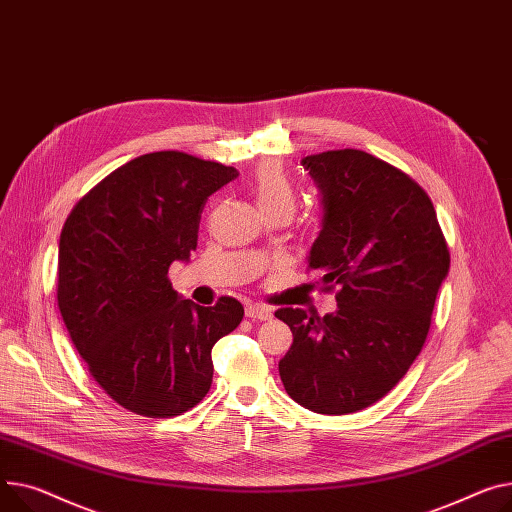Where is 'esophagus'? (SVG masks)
Segmentation results:
<instances>
[{
  "mask_svg": "<svg viewBox=\"0 0 512 512\" xmlns=\"http://www.w3.org/2000/svg\"><path fill=\"white\" fill-rule=\"evenodd\" d=\"M245 315H247L249 319H253V321H269L271 317H274V315H271V309H267L265 304H257V302L247 306Z\"/></svg>",
  "mask_w": 512,
  "mask_h": 512,
  "instance_id": "obj_1",
  "label": "esophagus"
}]
</instances>
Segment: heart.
Returning <instances> with one entry per match:
<instances>
[{
  "instance_id": "1",
  "label": "heart",
  "mask_w": 512,
  "mask_h": 512,
  "mask_svg": "<svg viewBox=\"0 0 512 512\" xmlns=\"http://www.w3.org/2000/svg\"><path fill=\"white\" fill-rule=\"evenodd\" d=\"M253 189L261 210L286 208L294 210L296 206V187L292 177L280 162H263L253 177Z\"/></svg>"
}]
</instances>
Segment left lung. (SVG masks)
Instances as JSON below:
<instances>
[{"instance_id": "8db88e82", "label": "left lung", "mask_w": 512, "mask_h": 512, "mask_svg": "<svg viewBox=\"0 0 512 512\" xmlns=\"http://www.w3.org/2000/svg\"><path fill=\"white\" fill-rule=\"evenodd\" d=\"M321 193L309 267L335 294L325 317L280 309L294 342L280 360L286 393L317 414L377 403L410 370L449 276V249L426 191L362 150L302 158Z\"/></svg>"}]
</instances>
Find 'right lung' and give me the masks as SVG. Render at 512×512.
I'll return each instance as SVG.
<instances>
[{
  "label": "right lung",
  "instance_id": "obj_1",
  "mask_svg": "<svg viewBox=\"0 0 512 512\" xmlns=\"http://www.w3.org/2000/svg\"><path fill=\"white\" fill-rule=\"evenodd\" d=\"M238 177L185 152L133 158L84 195L59 236L57 304L94 381L125 410L181 416L212 387V348L243 304L183 300L168 267L189 261L203 206Z\"/></svg>",
  "mask_w": 512,
  "mask_h": 512
}]
</instances>
